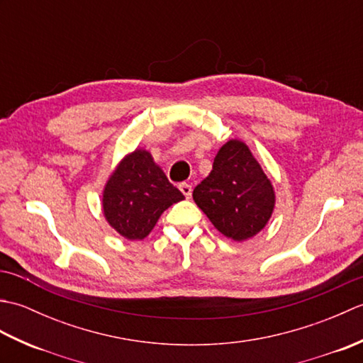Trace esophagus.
Returning <instances> with one entry per match:
<instances>
[{
  "label": "esophagus",
  "mask_w": 363,
  "mask_h": 363,
  "mask_svg": "<svg viewBox=\"0 0 363 363\" xmlns=\"http://www.w3.org/2000/svg\"><path fill=\"white\" fill-rule=\"evenodd\" d=\"M179 190L182 191V195L186 196V198L191 196V186H190V184H186V182L179 184Z\"/></svg>",
  "instance_id": "obj_1"
}]
</instances>
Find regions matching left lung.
<instances>
[{"label":"left lung","mask_w":363,"mask_h":363,"mask_svg":"<svg viewBox=\"0 0 363 363\" xmlns=\"http://www.w3.org/2000/svg\"><path fill=\"white\" fill-rule=\"evenodd\" d=\"M194 201L223 235L245 242L268 225L276 194L250 146L233 138L218 150L212 172L195 187Z\"/></svg>","instance_id":"1"}]
</instances>
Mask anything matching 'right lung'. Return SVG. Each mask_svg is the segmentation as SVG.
Segmentation results:
<instances>
[{
    "instance_id": "right-lung-1",
    "label": "right lung",
    "mask_w": 363,
    "mask_h": 363,
    "mask_svg": "<svg viewBox=\"0 0 363 363\" xmlns=\"http://www.w3.org/2000/svg\"><path fill=\"white\" fill-rule=\"evenodd\" d=\"M182 199L184 195L167 179L151 152L135 148L107 177L101 206L109 226L134 242L148 237L160 215Z\"/></svg>"
}]
</instances>
